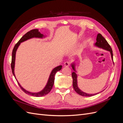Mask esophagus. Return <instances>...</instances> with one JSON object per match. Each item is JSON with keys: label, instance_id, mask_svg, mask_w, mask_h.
Masks as SVG:
<instances>
[{"label": "esophagus", "instance_id": "esophagus-1", "mask_svg": "<svg viewBox=\"0 0 123 123\" xmlns=\"http://www.w3.org/2000/svg\"><path fill=\"white\" fill-rule=\"evenodd\" d=\"M70 65V63L68 62H65L64 63V67H69Z\"/></svg>", "mask_w": 123, "mask_h": 123}]
</instances>
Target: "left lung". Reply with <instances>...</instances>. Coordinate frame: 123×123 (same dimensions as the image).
<instances>
[{
	"mask_svg": "<svg viewBox=\"0 0 123 123\" xmlns=\"http://www.w3.org/2000/svg\"><path fill=\"white\" fill-rule=\"evenodd\" d=\"M94 46L98 48H101V49H103L104 50L109 51L111 54V58H112V60L113 62V53H112V49H111L110 46L109 45V43H108L106 40L104 38V37L101 34H99V33H98L97 35V37H96V42L95 43H94ZM71 65L72 69L74 71V72H72V76L73 79V87L75 92L83 96H91L99 93L98 92V93H95V94H88V93H87L83 92V91H81L79 88V87H78V85H77V75L76 74V63L74 62L72 63H71Z\"/></svg>",
	"mask_w": 123,
	"mask_h": 123,
	"instance_id": "left-lung-1",
	"label": "left lung"
}]
</instances>
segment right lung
Listing matches in <instances>:
<instances>
[{"label":"right lung","instance_id":"obj_1","mask_svg":"<svg viewBox=\"0 0 123 123\" xmlns=\"http://www.w3.org/2000/svg\"><path fill=\"white\" fill-rule=\"evenodd\" d=\"M45 37H46V36L44 35L43 34H41L40 32H39V30L38 29L32 30L27 32L25 34L23 37H22L20 38V39L18 41V42L15 44V46H14L12 51L11 68H12V73L13 74V75L14 76L15 78V79L16 80L18 85H19L22 90H23L24 92H25L26 94L30 95L33 96H35V97H41V96H44L49 93L50 92L54 85L55 74L57 71H60L61 70L62 68V66L60 65L57 67H56L55 68H53V69L52 70L45 87L43 88V89L42 90H41L38 92H31L29 91H27V90H25V89H24L23 87H22L16 78L15 74V72H14L15 65L16 53L17 49L18 48V47H19V45L21 43L24 42L26 40L31 39V38H33L43 39V38H44Z\"/></svg>","mask_w":123,"mask_h":123}]
</instances>
